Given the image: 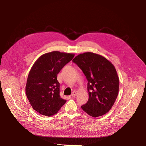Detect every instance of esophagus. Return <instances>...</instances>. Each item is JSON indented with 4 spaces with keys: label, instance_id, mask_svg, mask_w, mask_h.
Returning <instances> with one entry per match:
<instances>
[{
    "label": "esophagus",
    "instance_id": "1",
    "mask_svg": "<svg viewBox=\"0 0 146 146\" xmlns=\"http://www.w3.org/2000/svg\"><path fill=\"white\" fill-rule=\"evenodd\" d=\"M76 95H77V92L76 91H73L72 93V95H71V96L72 97H75V96H76Z\"/></svg>",
    "mask_w": 146,
    "mask_h": 146
}]
</instances>
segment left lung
Listing matches in <instances>:
<instances>
[{
    "label": "left lung",
    "instance_id": "obj_1",
    "mask_svg": "<svg viewBox=\"0 0 146 146\" xmlns=\"http://www.w3.org/2000/svg\"><path fill=\"white\" fill-rule=\"evenodd\" d=\"M73 62L88 80L89 99L82 109L94 117L109 112L119 90V78L114 66L106 58L91 52L78 55Z\"/></svg>",
    "mask_w": 146,
    "mask_h": 146
}]
</instances>
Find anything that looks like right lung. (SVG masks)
<instances>
[{
  "mask_svg": "<svg viewBox=\"0 0 146 146\" xmlns=\"http://www.w3.org/2000/svg\"><path fill=\"white\" fill-rule=\"evenodd\" d=\"M74 56V54L52 51L40 56L32 66L25 92L32 108L41 115L56 114L66 100L60 95L56 75Z\"/></svg>",
  "mask_w": 146,
  "mask_h": 146,
  "instance_id": "add662e5",
  "label": "right lung"
}]
</instances>
